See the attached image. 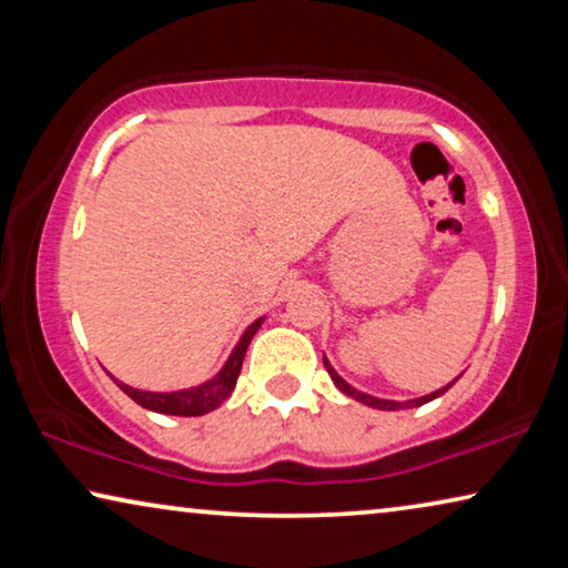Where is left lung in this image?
Instances as JSON below:
<instances>
[{
    "instance_id": "8db88e82",
    "label": "left lung",
    "mask_w": 568,
    "mask_h": 568,
    "mask_svg": "<svg viewBox=\"0 0 568 568\" xmlns=\"http://www.w3.org/2000/svg\"><path fill=\"white\" fill-rule=\"evenodd\" d=\"M323 364H325V369H328V375H331V379L333 383H336V387L341 393H346V395H352L354 400H359V403H364V406H372V408H379V410H398V408H403V406H424V403H429V400H434V398H439L442 393H447L449 387L455 385V379L453 383H449L447 387H439L437 393H432V395H424V398H418V400H408V403H398V400H383V398H372V395H367V393H359V390H354L352 385L346 383V379H341L338 377V372L331 367L328 364V359H323Z\"/></svg>"
}]
</instances>
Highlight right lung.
<instances>
[{
  "label": "right lung",
  "instance_id": "obj_1",
  "mask_svg": "<svg viewBox=\"0 0 568 568\" xmlns=\"http://www.w3.org/2000/svg\"><path fill=\"white\" fill-rule=\"evenodd\" d=\"M263 317L261 321H255L251 328L243 333V338H240V344L235 346V352L224 364L220 375L214 379H209V383L199 385V387H191V390H178V393H146V390H136V387H129L115 379V385L121 387L123 393L129 395L131 400H136L142 408H150V410H158V414H170V416H204L209 410H214L220 406L222 400L230 398V393L235 390L237 385V375L240 369H243V359H245V352H247V344H251L255 331L261 328Z\"/></svg>",
  "mask_w": 568,
  "mask_h": 568
}]
</instances>
